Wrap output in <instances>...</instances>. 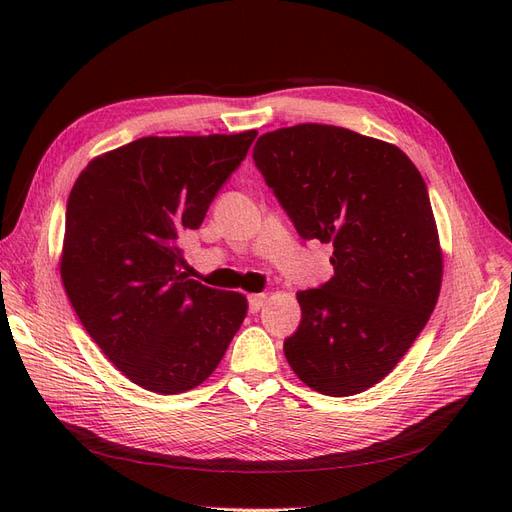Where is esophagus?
<instances>
[{
	"label": "esophagus",
	"mask_w": 512,
	"mask_h": 512,
	"mask_svg": "<svg viewBox=\"0 0 512 512\" xmlns=\"http://www.w3.org/2000/svg\"><path fill=\"white\" fill-rule=\"evenodd\" d=\"M265 301H267V294H265V292L250 294V297H247V303H250V312H252V314L260 312L262 305H265Z\"/></svg>",
	"instance_id": "1"
}]
</instances>
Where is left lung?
<instances>
[{
  "instance_id": "1",
  "label": "left lung",
  "mask_w": 512,
  "mask_h": 512,
  "mask_svg": "<svg viewBox=\"0 0 512 512\" xmlns=\"http://www.w3.org/2000/svg\"><path fill=\"white\" fill-rule=\"evenodd\" d=\"M252 158L299 237L333 245L331 280L297 292L286 359L322 395L363 393L391 374L438 301L427 185L395 145L322 123L262 134Z\"/></svg>"
}]
</instances>
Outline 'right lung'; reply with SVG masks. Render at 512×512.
I'll return each mask as SVG.
<instances>
[{
    "label": "right lung",
    "instance_id": "right-lung-1",
    "mask_svg": "<svg viewBox=\"0 0 512 512\" xmlns=\"http://www.w3.org/2000/svg\"><path fill=\"white\" fill-rule=\"evenodd\" d=\"M256 134L138 138L91 160L68 196L61 282L106 359L147 391L205 382L245 318L241 292L181 271V243Z\"/></svg>",
    "mask_w": 512,
    "mask_h": 512
}]
</instances>
